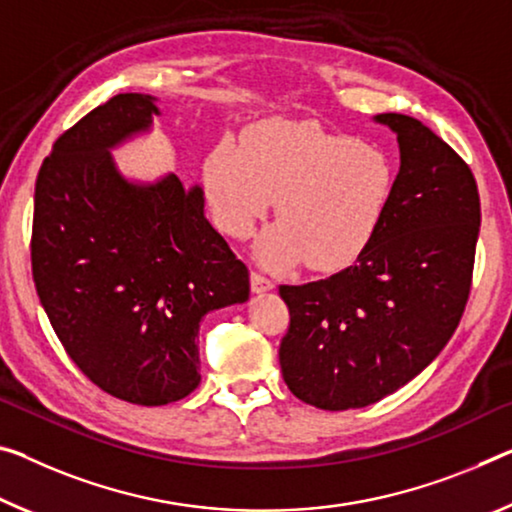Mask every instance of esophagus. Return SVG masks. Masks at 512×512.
Returning a JSON list of instances; mask_svg holds the SVG:
<instances>
[{"instance_id": "esophagus-1", "label": "esophagus", "mask_w": 512, "mask_h": 512, "mask_svg": "<svg viewBox=\"0 0 512 512\" xmlns=\"http://www.w3.org/2000/svg\"><path fill=\"white\" fill-rule=\"evenodd\" d=\"M272 288H274L272 279L263 277L261 272H251V290H254V293H265V290H272Z\"/></svg>"}]
</instances>
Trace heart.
Returning <instances> with one entry per match:
<instances>
[{
  "mask_svg": "<svg viewBox=\"0 0 512 512\" xmlns=\"http://www.w3.org/2000/svg\"><path fill=\"white\" fill-rule=\"evenodd\" d=\"M206 194L215 224L247 238L277 199L281 222L258 242V258L290 267L306 258L336 272L371 247L387 217L396 164L384 148L311 121L272 119L247 130L242 146L222 141L208 155Z\"/></svg>",
  "mask_w": 512,
  "mask_h": 512,
  "instance_id": "b5f03b06",
  "label": "heart"
}]
</instances>
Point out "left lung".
<instances>
[{
	"mask_svg": "<svg viewBox=\"0 0 512 512\" xmlns=\"http://www.w3.org/2000/svg\"><path fill=\"white\" fill-rule=\"evenodd\" d=\"M377 121L398 135L400 171L371 247L332 277L279 286L283 382L329 412L377 403L419 375L458 327L474 274L481 199L469 164L412 116Z\"/></svg>",
	"mask_w": 512,
	"mask_h": 512,
	"instance_id": "1",
	"label": "left lung"
}]
</instances>
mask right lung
<instances>
[{"mask_svg":"<svg viewBox=\"0 0 512 512\" xmlns=\"http://www.w3.org/2000/svg\"><path fill=\"white\" fill-rule=\"evenodd\" d=\"M160 116L119 93L54 141L36 178L31 274L54 334L109 396L167 405L199 387V322L249 300V270L178 176L132 185L109 148Z\"/></svg>","mask_w":512,"mask_h":512,"instance_id":"add662e5","label":"right lung"}]
</instances>
